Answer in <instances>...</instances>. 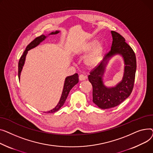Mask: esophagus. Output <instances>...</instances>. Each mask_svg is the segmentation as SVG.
<instances>
[{
    "instance_id": "esophagus-1",
    "label": "esophagus",
    "mask_w": 153,
    "mask_h": 153,
    "mask_svg": "<svg viewBox=\"0 0 153 153\" xmlns=\"http://www.w3.org/2000/svg\"><path fill=\"white\" fill-rule=\"evenodd\" d=\"M87 78V76L84 75H80L79 76V81H83V80H85Z\"/></svg>"
}]
</instances>
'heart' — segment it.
<instances>
[{
  "mask_svg": "<svg viewBox=\"0 0 153 153\" xmlns=\"http://www.w3.org/2000/svg\"><path fill=\"white\" fill-rule=\"evenodd\" d=\"M104 50V44L102 41L91 40L83 45L79 53L83 54L90 50L85 58V62L88 66L93 67L97 65L101 60Z\"/></svg>",
  "mask_w": 153,
  "mask_h": 153,
  "instance_id": "b5f03b06",
  "label": "heart"
}]
</instances>
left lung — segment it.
<instances>
[{
  "label": "left lung",
  "instance_id": "obj_1",
  "mask_svg": "<svg viewBox=\"0 0 153 153\" xmlns=\"http://www.w3.org/2000/svg\"><path fill=\"white\" fill-rule=\"evenodd\" d=\"M111 49L105 56L101 64L96 67L88 76L89 82L93 86V102L102 109L119 105L130 95L137 70L136 56L131 48L119 33L111 31ZM116 55H121L124 60L123 78L115 87H107L103 83V76L108 61Z\"/></svg>",
  "mask_w": 153,
  "mask_h": 153
}]
</instances>
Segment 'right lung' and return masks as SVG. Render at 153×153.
<instances>
[{
	"label": "right lung",
	"instance_id": "obj_1",
	"mask_svg": "<svg viewBox=\"0 0 153 153\" xmlns=\"http://www.w3.org/2000/svg\"><path fill=\"white\" fill-rule=\"evenodd\" d=\"M59 33H60V31H56L54 32H52L50 34H49L48 36L42 34L40 36L35 38L32 42H31L28 45V46H27L25 51H24L22 56L20 57L19 62V79H20L21 72L25 64L26 56L27 55V53H28V51L31 49H33L36 46H38L41 42L45 40V39H46L48 36L52 35V34H58ZM78 83V75L77 74H75L73 75L67 76L64 82V88H63L62 95L57 105L53 109L49 111L48 112H46V113H53L59 111L60 107L65 103L67 100V97L68 95V93L71 90V89L75 85H76Z\"/></svg>",
	"mask_w": 153,
	"mask_h": 153
}]
</instances>
